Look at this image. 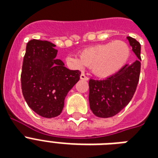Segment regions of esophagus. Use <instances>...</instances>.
I'll use <instances>...</instances> for the list:
<instances>
[{"mask_svg":"<svg viewBox=\"0 0 158 158\" xmlns=\"http://www.w3.org/2000/svg\"><path fill=\"white\" fill-rule=\"evenodd\" d=\"M80 79H83V80H89V78H88L84 74H80Z\"/></svg>","mask_w":158,"mask_h":158,"instance_id":"1","label":"esophagus"}]
</instances>
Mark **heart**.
Listing matches in <instances>:
<instances>
[{"instance_id": "heart-1", "label": "heart", "mask_w": 158, "mask_h": 158, "mask_svg": "<svg viewBox=\"0 0 158 158\" xmlns=\"http://www.w3.org/2000/svg\"><path fill=\"white\" fill-rule=\"evenodd\" d=\"M130 54L127 43L112 41L86 48L82 51L80 56H68L66 60L76 69L90 66L93 74L105 78L119 71L127 62Z\"/></svg>"}]
</instances>
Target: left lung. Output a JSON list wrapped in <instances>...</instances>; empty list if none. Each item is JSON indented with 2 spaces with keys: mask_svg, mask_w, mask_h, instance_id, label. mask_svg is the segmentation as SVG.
<instances>
[{
  "mask_svg": "<svg viewBox=\"0 0 158 158\" xmlns=\"http://www.w3.org/2000/svg\"><path fill=\"white\" fill-rule=\"evenodd\" d=\"M138 60L102 80L89 79V105L98 117L108 118L118 114L132 99L139 80L141 68V45L137 40L127 37Z\"/></svg>",
  "mask_w": 158,
  "mask_h": 158,
  "instance_id": "8db88e82",
  "label": "left lung"
}]
</instances>
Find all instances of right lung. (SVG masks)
<instances>
[{"label": "right lung", "instance_id": "obj_1", "mask_svg": "<svg viewBox=\"0 0 158 158\" xmlns=\"http://www.w3.org/2000/svg\"><path fill=\"white\" fill-rule=\"evenodd\" d=\"M56 45L48 41H29L21 73V89L26 102L45 118L59 115L68 92L79 80L81 72L64 67L56 59Z\"/></svg>", "mask_w": 158, "mask_h": 158}]
</instances>
